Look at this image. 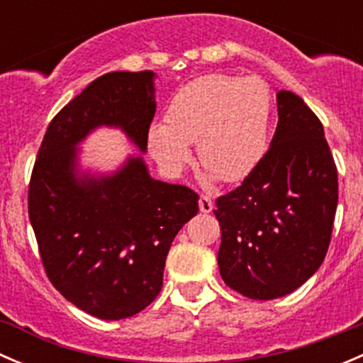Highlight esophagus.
<instances>
[{
    "label": "esophagus",
    "mask_w": 363,
    "mask_h": 363,
    "mask_svg": "<svg viewBox=\"0 0 363 363\" xmlns=\"http://www.w3.org/2000/svg\"><path fill=\"white\" fill-rule=\"evenodd\" d=\"M199 207H200V211L207 214V212H211L212 208H214V202H212L208 196L202 195V196H200V200H199Z\"/></svg>",
    "instance_id": "34e87169"
}]
</instances>
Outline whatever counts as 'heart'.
Returning a JSON list of instances; mask_svg holds the SVG:
<instances>
[{"mask_svg":"<svg viewBox=\"0 0 363 363\" xmlns=\"http://www.w3.org/2000/svg\"><path fill=\"white\" fill-rule=\"evenodd\" d=\"M269 116L270 93L262 80L208 73L174 94L164 124L149 128L147 147L167 174L179 175L196 142L205 168L226 182L242 181L265 155Z\"/></svg>","mask_w":363,"mask_h":363,"instance_id":"1","label":"heart"}]
</instances>
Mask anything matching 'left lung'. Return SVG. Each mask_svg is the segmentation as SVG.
Segmentation results:
<instances>
[{
  "label": "left lung",
  "mask_w": 363,
  "mask_h": 363,
  "mask_svg": "<svg viewBox=\"0 0 363 363\" xmlns=\"http://www.w3.org/2000/svg\"><path fill=\"white\" fill-rule=\"evenodd\" d=\"M269 151L233 191L216 200L219 274L252 300L302 286L323 263L337 208V167L323 124L291 91H277Z\"/></svg>",
  "instance_id": "obj_1"
}]
</instances>
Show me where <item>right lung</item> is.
I'll list each match as a JSON object with an SVG mask.
<instances>
[{
	"label": "right lung",
	"mask_w": 363,
	"mask_h": 363,
	"mask_svg": "<svg viewBox=\"0 0 363 363\" xmlns=\"http://www.w3.org/2000/svg\"><path fill=\"white\" fill-rule=\"evenodd\" d=\"M155 112V72L105 73L50 121L33 168L28 212L47 277L100 320L133 316L158 296L168 250L199 212L193 189L152 179L142 156L111 175L77 168L75 147L100 126L147 151Z\"/></svg>",
	"instance_id": "add662e5"
}]
</instances>
